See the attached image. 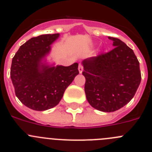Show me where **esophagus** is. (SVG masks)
<instances>
[{"mask_svg": "<svg viewBox=\"0 0 152 152\" xmlns=\"http://www.w3.org/2000/svg\"><path fill=\"white\" fill-rule=\"evenodd\" d=\"M78 71L80 73H82L83 72V66H82V64H79V66H78Z\"/></svg>", "mask_w": 152, "mask_h": 152, "instance_id": "34e87169", "label": "esophagus"}]
</instances>
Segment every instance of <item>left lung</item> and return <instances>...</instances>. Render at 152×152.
Wrapping results in <instances>:
<instances>
[{"instance_id":"1","label":"left lung","mask_w":152,"mask_h":152,"mask_svg":"<svg viewBox=\"0 0 152 152\" xmlns=\"http://www.w3.org/2000/svg\"><path fill=\"white\" fill-rule=\"evenodd\" d=\"M114 49L83 61L86 97L94 108L114 112L126 105L141 82L139 60L133 50L109 36Z\"/></svg>"}]
</instances>
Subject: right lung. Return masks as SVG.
I'll return each instance as SVG.
<instances>
[{
	"instance_id": "add662e5",
	"label": "right lung",
	"mask_w": 152,
	"mask_h": 152,
	"mask_svg": "<svg viewBox=\"0 0 152 152\" xmlns=\"http://www.w3.org/2000/svg\"><path fill=\"white\" fill-rule=\"evenodd\" d=\"M58 36L56 33L31 38L12 59L10 77L16 96L34 110H46L58 105L65 89L79 74L77 63L68 67H49L41 63Z\"/></svg>"
}]
</instances>
